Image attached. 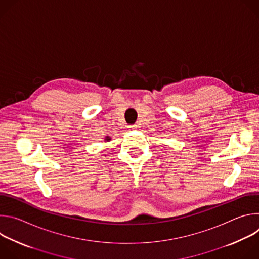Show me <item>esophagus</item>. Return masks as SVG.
<instances>
[{
  "label": "esophagus",
  "mask_w": 259,
  "mask_h": 259,
  "mask_svg": "<svg viewBox=\"0 0 259 259\" xmlns=\"http://www.w3.org/2000/svg\"><path fill=\"white\" fill-rule=\"evenodd\" d=\"M131 128H133V129H136V128H139V126H138L137 124H135V125H132V126H131Z\"/></svg>",
  "instance_id": "34e87169"
}]
</instances>
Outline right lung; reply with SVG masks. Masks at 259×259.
<instances>
[{
  "label": "right lung",
  "instance_id": "1",
  "mask_svg": "<svg viewBox=\"0 0 259 259\" xmlns=\"http://www.w3.org/2000/svg\"><path fill=\"white\" fill-rule=\"evenodd\" d=\"M110 139H112V138H110V136H105L104 137V142H108V141H110Z\"/></svg>",
  "mask_w": 259,
  "mask_h": 259
}]
</instances>
